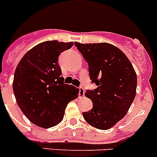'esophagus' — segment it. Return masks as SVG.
<instances>
[{"label":"esophagus","mask_w":157,"mask_h":157,"mask_svg":"<svg viewBox=\"0 0 157 157\" xmlns=\"http://www.w3.org/2000/svg\"><path fill=\"white\" fill-rule=\"evenodd\" d=\"M84 95H85V90L82 87H79V94H78V96H79V98H82L84 97Z\"/></svg>","instance_id":"esophagus-1"}]
</instances>
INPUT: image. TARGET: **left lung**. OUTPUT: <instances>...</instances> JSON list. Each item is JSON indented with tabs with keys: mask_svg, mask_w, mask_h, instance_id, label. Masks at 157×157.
I'll return each mask as SVG.
<instances>
[{
	"mask_svg": "<svg viewBox=\"0 0 157 157\" xmlns=\"http://www.w3.org/2000/svg\"><path fill=\"white\" fill-rule=\"evenodd\" d=\"M75 44L88 63L90 80L98 86L85 93L93 108L83 112L84 119L94 128L109 129L125 116L134 100L137 84L134 68L124 52L113 44Z\"/></svg>",
	"mask_w": 157,
	"mask_h": 157,
	"instance_id": "1",
	"label": "left lung"
}]
</instances>
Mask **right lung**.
Listing matches in <instances>:
<instances>
[{
  "label": "right lung",
  "instance_id": "obj_1",
  "mask_svg": "<svg viewBox=\"0 0 157 157\" xmlns=\"http://www.w3.org/2000/svg\"><path fill=\"white\" fill-rule=\"evenodd\" d=\"M73 42L50 40L40 43L19 62L13 78V93L20 109L33 124L51 128L62 121L68 103L79 90L63 82L58 64L60 53Z\"/></svg>",
  "mask_w": 157,
  "mask_h": 157
}]
</instances>
